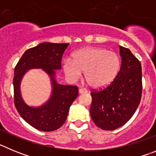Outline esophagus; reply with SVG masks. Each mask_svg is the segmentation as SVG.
Returning <instances> with one entry per match:
<instances>
[{
    "mask_svg": "<svg viewBox=\"0 0 156 156\" xmlns=\"http://www.w3.org/2000/svg\"><path fill=\"white\" fill-rule=\"evenodd\" d=\"M79 93L80 94H86V93H87V90L85 88H80Z\"/></svg>",
    "mask_w": 156,
    "mask_h": 156,
    "instance_id": "1",
    "label": "esophagus"
}]
</instances>
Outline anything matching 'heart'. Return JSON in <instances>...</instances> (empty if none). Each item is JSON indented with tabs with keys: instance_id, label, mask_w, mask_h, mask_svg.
I'll use <instances>...</instances> for the list:
<instances>
[{
	"instance_id": "heart-1",
	"label": "heart",
	"mask_w": 156,
	"mask_h": 156,
	"mask_svg": "<svg viewBox=\"0 0 156 156\" xmlns=\"http://www.w3.org/2000/svg\"><path fill=\"white\" fill-rule=\"evenodd\" d=\"M120 68V59L116 53L105 48H87L66 59L63 69L71 80H77L85 72V79L94 88L107 86L115 79Z\"/></svg>"
}]
</instances>
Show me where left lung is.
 Returning a JSON list of instances; mask_svg holds the SVG:
<instances>
[{
	"label": "left lung",
	"mask_w": 156,
	"mask_h": 156,
	"mask_svg": "<svg viewBox=\"0 0 156 156\" xmlns=\"http://www.w3.org/2000/svg\"><path fill=\"white\" fill-rule=\"evenodd\" d=\"M120 69L108 86L90 92V113L96 126L113 130L124 125L137 110L142 94L140 61L128 48L119 46Z\"/></svg>",
	"instance_id": "8db88e82"
}]
</instances>
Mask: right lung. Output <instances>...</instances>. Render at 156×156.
I'll return each mask as SVG.
<instances>
[{"mask_svg":"<svg viewBox=\"0 0 156 156\" xmlns=\"http://www.w3.org/2000/svg\"><path fill=\"white\" fill-rule=\"evenodd\" d=\"M69 44L42 43L25 51L15 67L14 103L19 115L30 126L41 131H53L64 124L72 103L78 96V87L57 83L55 70L61 69L62 58ZM42 68L50 76L52 94L44 106L34 108L24 102L20 83L27 70Z\"/></svg>","mask_w":156,"mask_h":156,"instance_id":"add662e5","label":"right lung"}]
</instances>
